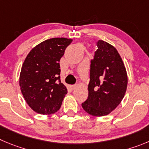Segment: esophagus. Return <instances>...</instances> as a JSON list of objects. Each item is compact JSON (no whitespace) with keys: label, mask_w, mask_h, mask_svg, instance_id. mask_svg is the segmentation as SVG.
<instances>
[{"label":"esophagus","mask_w":149,"mask_h":149,"mask_svg":"<svg viewBox=\"0 0 149 149\" xmlns=\"http://www.w3.org/2000/svg\"><path fill=\"white\" fill-rule=\"evenodd\" d=\"M69 87L70 88V90H74L75 88H76V85H70V86H69Z\"/></svg>","instance_id":"34e87169"}]
</instances>
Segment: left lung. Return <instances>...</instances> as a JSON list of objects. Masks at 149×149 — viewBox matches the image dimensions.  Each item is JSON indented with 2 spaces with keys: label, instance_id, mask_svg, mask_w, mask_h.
Returning a JSON list of instances; mask_svg holds the SVG:
<instances>
[{
  "label": "left lung",
  "instance_id": "8db88e82",
  "mask_svg": "<svg viewBox=\"0 0 149 149\" xmlns=\"http://www.w3.org/2000/svg\"><path fill=\"white\" fill-rule=\"evenodd\" d=\"M90 61L88 98L81 104L86 112L104 116L113 111L123 98L127 87L126 68L118 51L103 40Z\"/></svg>",
  "mask_w": 149,
  "mask_h": 149
}]
</instances>
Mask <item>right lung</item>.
<instances>
[{
    "label": "right lung",
    "mask_w": 149,
    "mask_h": 149,
    "mask_svg": "<svg viewBox=\"0 0 149 149\" xmlns=\"http://www.w3.org/2000/svg\"><path fill=\"white\" fill-rule=\"evenodd\" d=\"M71 39L52 38L34 47L25 59L20 75L22 94L34 111L42 115L57 112L68 93L61 82L59 61Z\"/></svg>",
    "instance_id": "obj_1"
}]
</instances>
